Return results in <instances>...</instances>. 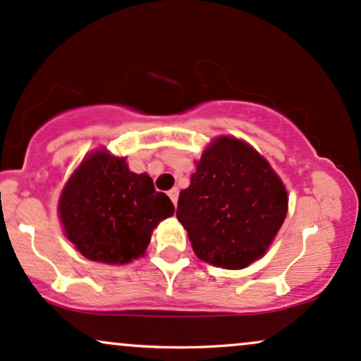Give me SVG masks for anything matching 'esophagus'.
Wrapping results in <instances>:
<instances>
[{
  "label": "esophagus",
  "mask_w": 361,
  "mask_h": 361,
  "mask_svg": "<svg viewBox=\"0 0 361 361\" xmlns=\"http://www.w3.org/2000/svg\"><path fill=\"white\" fill-rule=\"evenodd\" d=\"M169 197H170V200H172L173 206H176V204H177V200H179V189H177V188L170 189V191H169Z\"/></svg>",
  "instance_id": "esophagus-1"
}]
</instances>
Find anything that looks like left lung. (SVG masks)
I'll return each instance as SVG.
<instances>
[{"label": "left lung", "mask_w": 361, "mask_h": 361, "mask_svg": "<svg viewBox=\"0 0 361 361\" xmlns=\"http://www.w3.org/2000/svg\"><path fill=\"white\" fill-rule=\"evenodd\" d=\"M288 209L285 185L252 147L221 136L180 191L177 220L201 261L242 269L266 252Z\"/></svg>", "instance_id": "left-lung-1"}]
</instances>
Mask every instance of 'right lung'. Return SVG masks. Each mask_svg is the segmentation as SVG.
I'll use <instances>...</instances> for the list:
<instances>
[{
  "instance_id": "right-lung-1",
  "label": "right lung",
  "mask_w": 361,
  "mask_h": 361,
  "mask_svg": "<svg viewBox=\"0 0 361 361\" xmlns=\"http://www.w3.org/2000/svg\"><path fill=\"white\" fill-rule=\"evenodd\" d=\"M172 214V201L155 191L152 177L133 173L126 160L104 149L82 161L59 200L66 237L85 257L104 264L143 256L153 228Z\"/></svg>"
}]
</instances>
